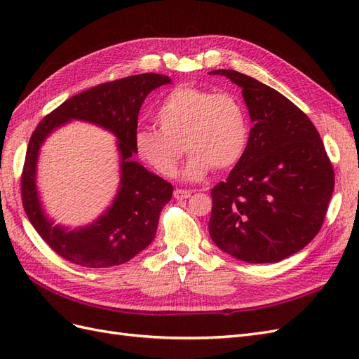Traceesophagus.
<instances>
[{"label":"esophagus","mask_w":359,"mask_h":359,"mask_svg":"<svg viewBox=\"0 0 359 359\" xmlns=\"http://www.w3.org/2000/svg\"><path fill=\"white\" fill-rule=\"evenodd\" d=\"M191 196V191L190 190H182V189H177L173 191V198L177 201H182V199H187Z\"/></svg>","instance_id":"1"}]
</instances>
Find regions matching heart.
Instances as JSON below:
<instances>
[{"label":"heart","instance_id":"heart-1","mask_svg":"<svg viewBox=\"0 0 359 359\" xmlns=\"http://www.w3.org/2000/svg\"><path fill=\"white\" fill-rule=\"evenodd\" d=\"M158 127L139 128L135 147L139 157L161 177L177 175L180 161L190 151L182 178L202 181L215 166L229 169L245 153L248 123L235 95L178 86L157 109Z\"/></svg>","mask_w":359,"mask_h":359}]
</instances>
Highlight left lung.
<instances>
[{
  "label": "left lung",
  "mask_w": 359,
  "mask_h": 359,
  "mask_svg": "<svg viewBox=\"0 0 359 359\" xmlns=\"http://www.w3.org/2000/svg\"><path fill=\"white\" fill-rule=\"evenodd\" d=\"M243 90L252 119L245 153L211 190L210 235L248 264H276L320 231L334 170L316 127L283 94L235 70H212Z\"/></svg>",
  "instance_id": "1"
}]
</instances>
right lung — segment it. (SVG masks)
<instances>
[{
  "label": "right lung",
  "mask_w": 359,
  "mask_h": 359,
  "mask_svg": "<svg viewBox=\"0 0 359 359\" xmlns=\"http://www.w3.org/2000/svg\"><path fill=\"white\" fill-rule=\"evenodd\" d=\"M170 82L165 74L144 73L97 85L64 102L32 133L20 181L22 203L37 233L69 262L86 268L121 265L153 243L160 212L170 201L173 187L133 158L137 153L135 135L147 95ZM70 121L90 122L111 131L117 137L120 157V186L113 203L94 222L74 230L50 219L36 189L39 148Z\"/></svg>",
  "instance_id": "1"
}]
</instances>
